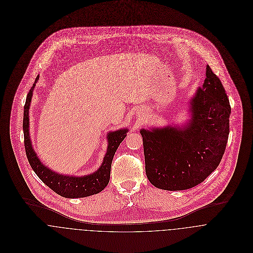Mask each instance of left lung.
I'll list each match as a JSON object with an SVG mask.
<instances>
[{
    "instance_id": "1",
    "label": "left lung",
    "mask_w": 253,
    "mask_h": 253,
    "mask_svg": "<svg viewBox=\"0 0 253 253\" xmlns=\"http://www.w3.org/2000/svg\"><path fill=\"white\" fill-rule=\"evenodd\" d=\"M190 101L191 120L183 126L141 129L145 170L155 187L180 191L202 183L219 166L229 136L231 106L211 68Z\"/></svg>"
}]
</instances>
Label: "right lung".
I'll use <instances>...</instances> for the list:
<instances>
[{
	"instance_id": "right-lung-1",
	"label": "right lung",
	"mask_w": 253,
	"mask_h": 253,
	"mask_svg": "<svg viewBox=\"0 0 253 253\" xmlns=\"http://www.w3.org/2000/svg\"><path fill=\"white\" fill-rule=\"evenodd\" d=\"M29 90L26 102L24 105V116H23V132H24V146L26 151V156L28 162L35 171L38 177L42 181L46 186H48L56 194L64 198L75 199V198H84L98 194L101 192L107 185L110 180L111 165L114 158V155L122 141L126 138L127 128H123L108 132V148L107 153L104 157L101 167L93 173L84 175V176H70L62 175L57 172L52 171L45 166L42 164L37 156L36 152L32 147V142L29 136V109L32 100L33 89L35 84Z\"/></svg>"
}]
</instances>
